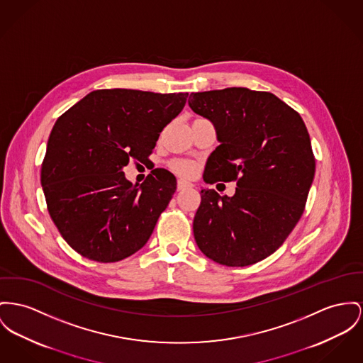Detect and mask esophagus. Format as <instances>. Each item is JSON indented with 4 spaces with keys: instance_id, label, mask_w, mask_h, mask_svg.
Here are the masks:
<instances>
[{
    "instance_id": "1",
    "label": "esophagus",
    "mask_w": 363,
    "mask_h": 363,
    "mask_svg": "<svg viewBox=\"0 0 363 363\" xmlns=\"http://www.w3.org/2000/svg\"><path fill=\"white\" fill-rule=\"evenodd\" d=\"M191 186H193V184L189 183V182H186V180H182V179L177 180V191L184 190V189H189V187H191Z\"/></svg>"
}]
</instances>
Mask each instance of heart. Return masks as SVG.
<instances>
[{
	"instance_id": "1",
	"label": "heart",
	"mask_w": 363,
	"mask_h": 363,
	"mask_svg": "<svg viewBox=\"0 0 363 363\" xmlns=\"http://www.w3.org/2000/svg\"><path fill=\"white\" fill-rule=\"evenodd\" d=\"M172 169L174 170L176 173L190 177L194 176L196 172V165L190 162V161H183V160H176L172 162Z\"/></svg>"
}]
</instances>
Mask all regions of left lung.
<instances>
[{
	"label": "left lung",
	"mask_w": 363,
	"mask_h": 363,
	"mask_svg": "<svg viewBox=\"0 0 363 363\" xmlns=\"http://www.w3.org/2000/svg\"><path fill=\"white\" fill-rule=\"evenodd\" d=\"M190 97L189 106L213 123L220 142L205 183L237 182L233 196L201 190L194 238L218 264H255L285 242L304 212L315 174L308 130L269 92L225 88Z\"/></svg>",
	"instance_id": "8db88e82"
}]
</instances>
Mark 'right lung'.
I'll use <instances>...</instances> for the list:
<instances>
[{
	"label": "right lung",
	"mask_w": 363,
	"mask_h": 363,
	"mask_svg": "<svg viewBox=\"0 0 363 363\" xmlns=\"http://www.w3.org/2000/svg\"><path fill=\"white\" fill-rule=\"evenodd\" d=\"M189 94L99 89L57 118L41 167L49 215L77 253L114 263L151 237L176 191L169 170H152L140 187L125 179L130 160L145 164Z\"/></svg>",
	"instance_id": "right-lung-1"
}]
</instances>
